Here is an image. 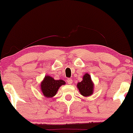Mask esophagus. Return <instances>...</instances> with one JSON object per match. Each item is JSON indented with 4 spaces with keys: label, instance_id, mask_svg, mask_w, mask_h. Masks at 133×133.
<instances>
[{
    "label": "esophagus",
    "instance_id": "34e87169",
    "mask_svg": "<svg viewBox=\"0 0 133 133\" xmlns=\"http://www.w3.org/2000/svg\"><path fill=\"white\" fill-rule=\"evenodd\" d=\"M67 82H68V84H71L72 83V79L70 78L68 79V80H67Z\"/></svg>",
    "mask_w": 133,
    "mask_h": 133
}]
</instances>
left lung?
Listing matches in <instances>:
<instances>
[{
	"mask_svg": "<svg viewBox=\"0 0 133 133\" xmlns=\"http://www.w3.org/2000/svg\"><path fill=\"white\" fill-rule=\"evenodd\" d=\"M77 88L81 95L83 96L88 97L92 95L94 91V83L88 73H86L83 76L82 81L77 83Z\"/></svg>",
	"mask_w": 133,
	"mask_h": 133,
	"instance_id": "1",
	"label": "left lung"
}]
</instances>
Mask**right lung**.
<instances>
[{
	"label": "right lung",
	"mask_w": 133,
	"mask_h": 133,
	"mask_svg": "<svg viewBox=\"0 0 133 133\" xmlns=\"http://www.w3.org/2000/svg\"><path fill=\"white\" fill-rule=\"evenodd\" d=\"M65 84L64 81L55 80L49 76H45L44 80L41 82V90L45 97H52L56 95L58 89L62 85Z\"/></svg>",
	"instance_id": "right-lung-1"
}]
</instances>
